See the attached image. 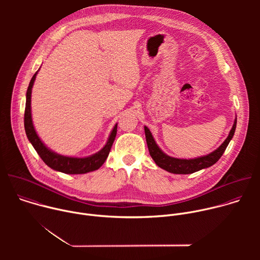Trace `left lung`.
Returning <instances> with one entry per match:
<instances>
[{
    "label": "left lung",
    "mask_w": 260,
    "mask_h": 260,
    "mask_svg": "<svg viewBox=\"0 0 260 260\" xmlns=\"http://www.w3.org/2000/svg\"><path fill=\"white\" fill-rule=\"evenodd\" d=\"M236 126H237V118L235 119L234 125L229 134V137L225 139V141L223 143H222L217 148L216 150H214L213 152H211L207 155L197 157V158H190V159L176 158V157L169 156L158 147V145L156 144L149 128H148L147 126H144V129H145L148 150H149L151 157L153 158V160L159 168H161L170 173H173V174H192L200 170L209 168L219 160V158L222 156V154L224 153L228 145L230 144L231 140L233 139V137L235 135Z\"/></svg>",
    "instance_id": "8db88e82"
}]
</instances>
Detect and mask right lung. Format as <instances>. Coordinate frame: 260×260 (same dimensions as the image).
<instances>
[{
    "label": "right lung",
    "instance_id": "1",
    "mask_svg": "<svg viewBox=\"0 0 260 260\" xmlns=\"http://www.w3.org/2000/svg\"><path fill=\"white\" fill-rule=\"evenodd\" d=\"M37 71L32 78L30 79V82L28 84L27 90H26V101H25V110H24V129L26 137L35 150L37 151L42 158V160L51 169L61 172L64 174H85L92 171H95L100 169L105 160L107 159L109 152L111 150V147L113 145V142L115 140L116 134H117V123L114 125L113 129L111 131V134L108 138L107 143L102 149L89 156L86 157H72V156H64L61 154H58L56 152H53L51 149L41 141L39 136L37 135V132L34 127L32 120H31V109H30V96H31V88L36 79Z\"/></svg>",
    "mask_w": 260,
    "mask_h": 260
}]
</instances>
